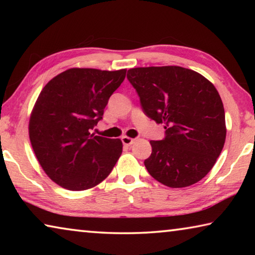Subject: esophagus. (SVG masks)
<instances>
[{
  "label": "esophagus",
  "mask_w": 255,
  "mask_h": 255,
  "mask_svg": "<svg viewBox=\"0 0 255 255\" xmlns=\"http://www.w3.org/2000/svg\"><path fill=\"white\" fill-rule=\"evenodd\" d=\"M122 141H123V144L125 146H129V145H131L133 141H135V139H133V138L128 137V136H123L122 137Z\"/></svg>",
  "instance_id": "1"
}]
</instances>
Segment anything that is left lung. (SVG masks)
Instances as JSON below:
<instances>
[{
	"label": "left lung",
	"mask_w": 255,
	"mask_h": 255,
	"mask_svg": "<svg viewBox=\"0 0 255 255\" xmlns=\"http://www.w3.org/2000/svg\"><path fill=\"white\" fill-rule=\"evenodd\" d=\"M147 117L164 124L163 140H150L148 173L170 188L197 183L209 173L226 139L225 110L210 81L181 66L128 70Z\"/></svg>",
	"instance_id": "8db88e82"
}]
</instances>
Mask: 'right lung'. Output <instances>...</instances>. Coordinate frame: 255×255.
Listing matches in <instances>:
<instances>
[{"label": "right lung", "mask_w": 255, "mask_h": 255, "mask_svg": "<svg viewBox=\"0 0 255 255\" xmlns=\"http://www.w3.org/2000/svg\"><path fill=\"white\" fill-rule=\"evenodd\" d=\"M126 68H70L53 77L38 97L29 137L42 170L62 188L83 191L101 183L123 153V141L90 132L102 119Z\"/></svg>", "instance_id": "right-lung-1"}]
</instances>
